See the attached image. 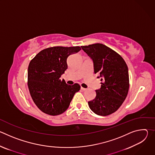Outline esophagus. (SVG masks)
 I'll list each match as a JSON object with an SVG mask.
<instances>
[{"label":"esophagus","instance_id":"34e87169","mask_svg":"<svg viewBox=\"0 0 155 155\" xmlns=\"http://www.w3.org/2000/svg\"><path fill=\"white\" fill-rule=\"evenodd\" d=\"M81 90H82V91H86L87 89L86 88H84V87H81Z\"/></svg>","mask_w":155,"mask_h":155}]
</instances>
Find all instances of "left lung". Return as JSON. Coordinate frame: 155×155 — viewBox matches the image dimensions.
<instances>
[{
	"label": "left lung",
	"mask_w": 155,
	"mask_h": 155,
	"mask_svg": "<svg viewBox=\"0 0 155 155\" xmlns=\"http://www.w3.org/2000/svg\"><path fill=\"white\" fill-rule=\"evenodd\" d=\"M93 61L94 74H100L101 87L96 90L94 99L88 102L96 114L107 116L120 107L128 93L129 73L127 64L116 51L102 43L81 46Z\"/></svg>",
	"instance_id": "1"
}]
</instances>
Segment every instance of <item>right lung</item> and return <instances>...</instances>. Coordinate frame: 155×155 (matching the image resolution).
I'll return each mask as SVG.
<instances>
[{
  "label": "right lung",
  "instance_id": "1",
  "mask_svg": "<svg viewBox=\"0 0 155 155\" xmlns=\"http://www.w3.org/2000/svg\"><path fill=\"white\" fill-rule=\"evenodd\" d=\"M81 50L80 47H53L40 51L30 62L28 85L31 97L41 112L58 115L67 110L80 90L78 83L66 84L60 77L68 69L67 59Z\"/></svg>",
  "mask_w": 155,
  "mask_h": 155
}]
</instances>
